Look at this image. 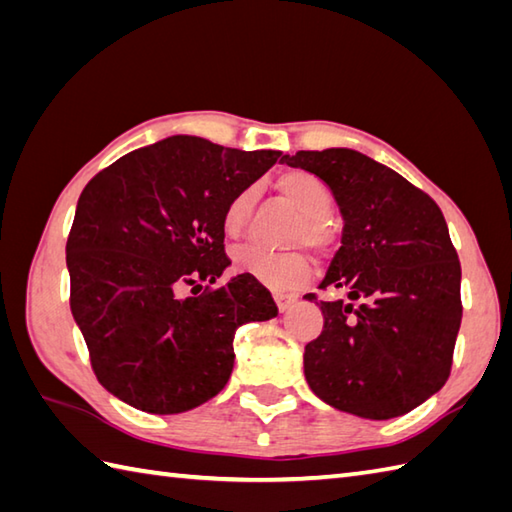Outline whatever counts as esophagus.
Segmentation results:
<instances>
[{"label": "esophagus", "instance_id": "1", "mask_svg": "<svg viewBox=\"0 0 512 512\" xmlns=\"http://www.w3.org/2000/svg\"><path fill=\"white\" fill-rule=\"evenodd\" d=\"M275 303H277V308H279V312H286V310H290L292 306H295L297 303V297H292V295H275Z\"/></svg>", "mask_w": 512, "mask_h": 512}]
</instances>
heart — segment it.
<instances>
[{
  "instance_id": "1",
  "label": "heart",
  "mask_w": 512,
  "mask_h": 512,
  "mask_svg": "<svg viewBox=\"0 0 512 512\" xmlns=\"http://www.w3.org/2000/svg\"><path fill=\"white\" fill-rule=\"evenodd\" d=\"M275 187L292 209L301 217L292 233V242L306 244L319 255H328L336 244V231L330 222V211L334 206V195L328 184L319 176L303 169H290L275 180ZM250 206H253V193L248 189L239 191L235 198L226 204L222 217L224 233L237 237L244 231L248 222ZM239 273L250 275L259 284L273 290H292L306 284L312 275V262L301 250L290 253H266L259 248H244L235 257Z\"/></svg>"
}]
</instances>
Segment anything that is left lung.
I'll use <instances>...</instances> for the list:
<instances>
[{
  "instance_id": "obj_1",
  "label": "left lung",
  "mask_w": 512,
  "mask_h": 512,
  "mask_svg": "<svg viewBox=\"0 0 512 512\" xmlns=\"http://www.w3.org/2000/svg\"><path fill=\"white\" fill-rule=\"evenodd\" d=\"M328 184L341 248L319 284L323 332L306 345L310 389L358 418L405 416L447 383L462 321L460 259L440 206L354 149L281 156Z\"/></svg>"
}]
</instances>
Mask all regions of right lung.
<instances>
[{
    "label": "right lung",
    "mask_w": 512,
    "mask_h": 512,
    "mask_svg": "<svg viewBox=\"0 0 512 512\" xmlns=\"http://www.w3.org/2000/svg\"><path fill=\"white\" fill-rule=\"evenodd\" d=\"M279 158L171 136L88 182L65 262L72 317L110 394L160 416L200 407L231 378L239 325L277 317L250 275L211 284L231 264L226 204ZM187 287L192 297L182 298Z\"/></svg>",
    "instance_id": "add662e5"
}]
</instances>
